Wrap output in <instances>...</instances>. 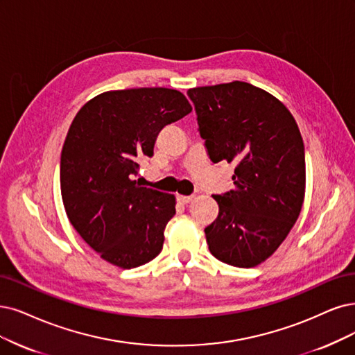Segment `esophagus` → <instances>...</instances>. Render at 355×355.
Returning <instances> with one entry per match:
<instances>
[{
  "instance_id": "esophagus-1",
  "label": "esophagus",
  "mask_w": 355,
  "mask_h": 355,
  "mask_svg": "<svg viewBox=\"0 0 355 355\" xmlns=\"http://www.w3.org/2000/svg\"><path fill=\"white\" fill-rule=\"evenodd\" d=\"M177 200L180 202V203H182V205H187V203H190L191 200H193V196H177Z\"/></svg>"
}]
</instances>
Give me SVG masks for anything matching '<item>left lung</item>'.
Instances as JSON below:
<instances>
[{"mask_svg": "<svg viewBox=\"0 0 355 355\" xmlns=\"http://www.w3.org/2000/svg\"><path fill=\"white\" fill-rule=\"evenodd\" d=\"M214 164H234V190L215 194L219 214L205 228L220 261L253 268L270 257L301 212L304 143L285 105L245 82L189 89Z\"/></svg>", "mask_w": 355, "mask_h": 355, "instance_id": "8db88e82", "label": "left lung"}]
</instances>
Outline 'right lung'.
Masks as SVG:
<instances>
[{"label":"right lung","instance_id":"add662e5","mask_svg":"<svg viewBox=\"0 0 355 355\" xmlns=\"http://www.w3.org/2000/svg\"><path fill=\"white\" fill-rule=\"evenodd\" d=\"M190 112L181 92L140 87L105 92L74 116L61 152L62 203L74 230L111 265L137 268L161 253L175 198L133 178L159 131Z\"/></svg>","mask_w":355,"mask_h":355}]
</instances>
